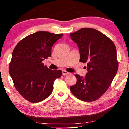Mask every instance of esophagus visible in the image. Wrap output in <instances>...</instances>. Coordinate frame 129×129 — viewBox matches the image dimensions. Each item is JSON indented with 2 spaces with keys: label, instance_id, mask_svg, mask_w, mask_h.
<instances>
[{
  "label": "esophagus",
  "instance_id": "34e87169",
  "mask_svg": "<svg viewBox=\"0 0 129 129\" xmlns=\"http://www.w3.org/2000/svg\"><path fill=\"white\" fill-rule=\"evenodd\" d=\"M69 73V72H67L66 71H65V70H64V71H62V75H64V76L68 75Z\"/></svg>",
  "mask_w": 129,
  "mask_h": 129
}]
</instances>
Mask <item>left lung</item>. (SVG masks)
<instances>
[{"label":"left lung","mask_w":129,"mask_h":129,"mask_svg":"<svg viewBox=\"0 0 129 129\" xmlns=\"http://www.w3.org/2000/svg\"><path fill=\"white\" fill-rule=\"evenodd\" d=\"M70 36L78 45L80 61L86 63L88 71L85 77L75 75L77 82L70 90L82 101H95L107 91L117 72L116 48L108 36L93 28H81Z\"/></svg>","instance_id":"obj_1"}]
</instances>
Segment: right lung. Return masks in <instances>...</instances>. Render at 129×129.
<instances>
[{
    "mask_svg": "<svg viewBox=\"0 0 129 129\" xmlns=\"http://www.w3.org/2000/svg\"><path fill=\"white\" fill-rule=\"evenodd\" d=\"M63 34L39 31L17 43L12 54L9 73L20 94L31 102H39L51 95L54 80L62 75L42 62L51 57L52 47Z\"/></svg>",
    "mask_w": 129,
    "mask_h": 129,
    "instance_id": "right-lung-1",
    "label": "right lung"
}]
</instances>
